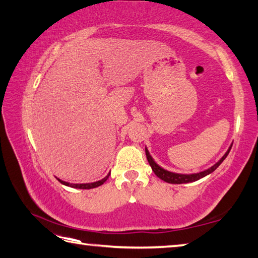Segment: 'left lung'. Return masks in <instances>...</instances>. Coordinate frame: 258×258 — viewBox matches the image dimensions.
<instances>
[{"label":"left lung","mask_w":258,"mask_h":258,"mask_svg":"<svg viewBox=\"0 0 258 258\" xmlns=\"http://www.w3.org/2000/svg\"><path fill=\"white\" fill-rule=\"evenodd\" d=\"M232 148V146H230V148L227 149L226 153L224 154V156L219 159V161L216 163V164L212 165L209 169L201 171V172H198V173H190V174H182V173H175V172H171V171H167L165 169H163L162 166H159L156 162L154 161V158L150 156L148 149L146 148V156L147 159H148L149 164L151 166V169H153L154 173L157 175L159 179H162V180H164L169 183H187V182H193L196 180H200V179L206 177V175L210 174L214 172V171L217 169V167L222 164L223 161L226 156L230 153V150Z\"/></svg>","instance_id":"1"}]
</instances>
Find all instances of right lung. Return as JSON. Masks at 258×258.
Listing matches in <instances>:
<instances>
[{
	"mask_svg": "<svg viewBox=\"0 0 258 258\" xmlns=\"http://www.w3.org/2000/svg\"><path fill=\"white\" fill-rule=\"evenodd\" d=\"M109 175H110V172L108 173L107 177L101 179V180L95 181V182H88V183H71V182H67V181L60 180V179H58V178H57V179H58V181L60 183H63V185H65V186H69V187H72V188H79V189H92V188H96V187H99L101 185H103V183L107 181Z\"/></svg>",
	"mask_w": 258,
	"mask_h": 258,
	"instance_id": "obj_1",
	"label": "right lung"
}]
</instances>
